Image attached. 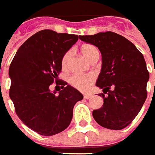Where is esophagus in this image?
<instances>
[{"label": "esophagus", "instance_id": "1", "mask_svg": "<svg viewBox=\"0 0 155 155\" xmlns=\"http://www.w3.org/2000/svg\"><path fill=\"white\" fill-rule=\"evenodd\" d=\"M92 97V95L91 94H84V98H86V99H89L90 97Z\"/></svg>", "mask_w": 155, "mask_h": 155}]
</instances>
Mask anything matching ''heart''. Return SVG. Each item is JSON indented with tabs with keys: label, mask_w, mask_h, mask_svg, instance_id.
Wrapping results in <instances>:
<instances>
[{
	"label": "heart",
	"mask_w": 155,
	"mask_h": 155,
	"mask_svg": "<svg viewBox=\"0 0 155 155\" xmlns=\"http://www.w3.org/2000/svg\"><path fill=\"white\" fill-rule=\"evenodd\" d=\"M81 51L85 58L90 61L95 55L98 54V50L96 47H94L91 44L83 45L81 48ZM72 56V51H68L62 59V66L63 68H66L70 58ZM95 80V76L89 73L86 75H73L69 78V83L72 87H74L79 91L82 92H87L90 89L93 83Z\"/></svg>",
	"instance_id": "heart-1"
}]
</instances>
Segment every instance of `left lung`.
Wrapping results in <instances>:
<instances>
[{"label":"left lung","instance_id":"obj_1","mask_svg":"<svg viewBox=\"0 0 155 155\" xmlns=\"http://www.w3.org/2000/svg\"><path fill=\"white\" fill-rule=\"evenodd\" d=\"M96 46L102 55V68L96 86L104 105L93 111V118L102 127L119 130L126 128L138 115L147 97L150 73L144 58L130 41L112 32L80 36Z\"/></svg>","mask_w":155,"mask_h":155}]
</instances>
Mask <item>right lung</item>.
<instances>
[{
	"mask_svg": "<svg viewBox=\"0 0 155 155\" xmlns=\"http://www.w3.org/2000/svg\"><path fill=\"white\" fill-rule=\"evenodd\" d=\"M78 40L74 34L40 31L20 47L10 65L9 95L16 114L41 135H54L68 128L74 105L83 98L78 90L57 80L62 57ZM54 80L62 85L58 94L49 88Z\"/></svg>",
	"mask_w": 155,
	"mask_h": 155,
	"instance_id": "right-lung-1",
	"label": "right lung"
}]
</instances>
